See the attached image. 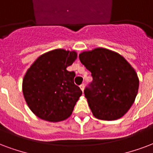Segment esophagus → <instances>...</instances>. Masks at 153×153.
I'll use <instances>...</instances> for the list:
<instances>
[{"instance_id": "1", "label": "esophagus", "mask_w": 153, "mask_h": 153, "mask_svg": "<svg viewBox=\"0 0 153 153\" xmlns=\"http://www.w3.org/2000/svg\"><path fill=\"white\" fill-rule=\"evenodd\" d=\"M80 88H81V89L82 90V91H84V89H85V85H84V84H81V85H80Z\"/></svg>"}]
</instances>
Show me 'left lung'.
Here are the masks:
<instances>
[{
    "mask_svg": "<svg viewBox=\"0 0 153 153\" xmlns=\"http://www.w3.org/2000/svg\"><path fill=\"white\" fill-rule=\"evenodd\" d=\"M79 59L93 76L84 93L94 117L120 119L137 95L140 81L135 69L121 55L105 48L83 51Z\"/></svg>",
    "mask_w": 153,
    "mask_h": 153,
    "instance_id": "obj_1",
    "label": "left lung"
}]
</instances>
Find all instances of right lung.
Here are the masks:
<instances>
[{"instance_id": "add662e5", "label": "right lung", "mask_w": 153, "mask_h": 153, "mask_svg": "<svg viewBox=\"0 0 153 153\" xmlns=\"http://www.w3.org/2000/svg\"><path fill=\"white\" fill-rule=\"evenodd\" d=\"M76 51L56 49L42 54L24 76L22 92L30 111L39 119L59 122L68 119L82 94L74 84V72L68 71Z\"/></svg>"}]
</instances>
